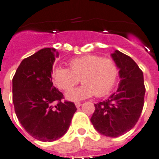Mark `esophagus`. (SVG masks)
<instances>
[{
  "mask_svg": "<svg viewBox=\"0 0 159 159\" xmlns=\"http://www.w3.org/2000/svg\"><path fill=\"white\" fill-rule=\"evenodd\" d=\"M75 107H76V108H80V107L81 106V105H82V104H81L80 102H75Z\"/></svg>",
  "mask_w": 159,
  "mask_h": 159,
  "instance_id": "1",
  "label": "esophagus"
}]
</instances>
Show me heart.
Here are the masks:
<instances>
[{"label":"heart","mask_w":159,"mask_h":159,"mask_svg":"<svg viewBox=\"0 0 159 159\" xmlns=\"http://www.w3.org/2000/svg\"><path fill=\"white\" fill-rule=\"evenodd\" d=\"M69 66L70 69L56 66L52 78L55 85L63 90H69L81 80L82 85L66 93V98L71 101L89 98L94 94L104 96L110 92L118 78V66L109 58L87 55L70 59Z\"/></svg>","instance_id":"obj_1"}]
</instances>
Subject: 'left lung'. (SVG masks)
I'll use <instances>...</instances> for the list:
<instances>
[{"label":"left lung","instance_id":"8db88e82","mask_svg":"<svg viewBox=\"0 0 159 159\" xmlns=\"http://www.w3.org/2000/svg\"><path fill=\"white\" fill-rule=\"evenodd\" d=\"M111 57L119 68L118 89L107 100L95 104L91 122L100 134L117 138L138 122L144 105L146 89L143 73L129 56L115 51Z\"/></svg>","mask_w":159,"mask_h":159}]
</instances>
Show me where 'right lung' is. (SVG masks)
<instances>
[{"label": "right lung", "instance_id": "add662e5", "mask_svg": "<svg viewBox=\"0 0 159 159\" xmlns=\"http://www.w3.org/2000/svg\"><path fill=\"white\" fill-rule=\"evenodd\" d=\"M58 57L56 49H42L21 61L13 78L17 119L30 135L41 142L63 137L77 109L74 103L61 101L63 93L53 86V64Z\"/></svg>", "mask_w": 159, "mask_h": 159}]
</instances>
